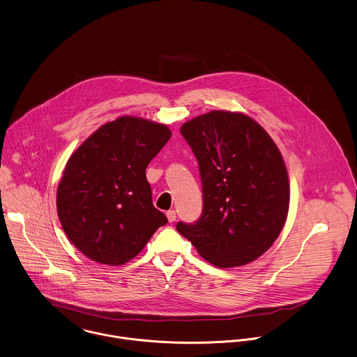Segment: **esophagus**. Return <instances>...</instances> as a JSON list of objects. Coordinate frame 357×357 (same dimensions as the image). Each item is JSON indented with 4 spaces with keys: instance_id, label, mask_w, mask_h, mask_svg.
I'll return each instance as SVG.
<instances>
[{
    "instance_id": "obj_1",
    "label": "esophagus",
    "mask_w": 357,
    "mask_h": 357,
    "mask_svg": "<svg viewBox=\"0 0 357 357\" xmlns=\"http://www.w3.org/2000/svg\"><path fill=\"white\" fill-rule=\"evenodd\" d=\"M167 218H168V220L172 223V222H175V219H176V213H175L174 210H169V211L167 213Z\"/></svg>"
}]
</instances>
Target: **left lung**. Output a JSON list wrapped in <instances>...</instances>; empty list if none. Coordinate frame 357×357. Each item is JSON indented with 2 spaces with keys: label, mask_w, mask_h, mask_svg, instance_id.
<instances>
[{
  "label": "left lung",
  "mask_w": 357,
  "mask_h": 357,
  "mask_svg": "<svg viewBox=\"0 0 357 357\" xmlns=\"http://www.w3.org/2000/svg\"><path fill=\"white\" fill-rule=\"evenodd\" d=\"M203 183V213L176 225L216 268L247 265L265 254L284 227L289 183L283 155L251 117L213 110L181 127Z\"/></svg>",
  "instance_id": "8db88e82"
}]
</instances>
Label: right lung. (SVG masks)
<instances>
[{
    "label": "right lung",
    "instance_id": "right-lung-1",
    "mask_svg": "<svg viewBox=\"0 0 357 357\" xmlns=\"http://www.w3.org/2000/svg\"><path fill=\"white\" fill-rule=\"evenodd\" d=\"M169 138L164 124L123 116L98 128L70 155L56 210L69 240L85 257L124 265L168 222L153 206L144 171Z\"/></svg>",
    "mask_w": 357,
    "mask_h": 357
}]
</instances>
